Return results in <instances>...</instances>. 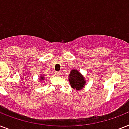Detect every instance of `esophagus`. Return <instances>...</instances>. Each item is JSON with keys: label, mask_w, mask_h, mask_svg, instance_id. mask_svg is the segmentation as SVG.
Returning a JSON list of instances; mask_svg holds the SVG:
<instances>
[{"label": "esophagus", "mask_w": 129, "mask_h": 129, "mask_svg": "<svg viewBox=\"0 0 129 129\" xmlns=\"http://www.w3.org/2000/svg\"><path fill=\"white\" fill-rule=\"evenodd\" d=\"M55 75H57V76H59V75H61V72H55Z\"/></svg>", "instance_id": "obj_1"}]
</instances>
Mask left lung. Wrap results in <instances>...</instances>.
<instances>
[{
    "mask_svg": "<svg viewBox=\"0 0 129 129\" xmlns=\"http://www.w3.org/2000/svg\"><path fill=\"white\" fill-rule=\"evenodd\" d=\"M68 77L70 85L75 90L82 89L85 85V79L77 70H72Z\"/></svg>",
    "mask_w": 129,
    "mask_h": 129,
    "instance_id": "left-lung-1",
    "label": "left lung"
}]
</instances>
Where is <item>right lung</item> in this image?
I'll return each mask as SVG.
<instances>
[{
  "label": "right lung",
  "instance_id": "right-lung-1",
  "mask_svg": "<svg viewBox=\"0 0 129 129\" xmlns=\"http://www.w3.org/2000/svg\"><path fill=\"white\" fill-rule=\"evenodd\" d=\"M44 79V75H42V76H40V81L42 80V79Z\"/></svg>",
  "mask_w": 129,
  "mask_h": 129
}]
</instances>
